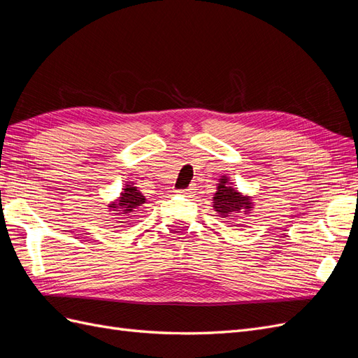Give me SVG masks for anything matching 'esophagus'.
Segmentation results:
<instances>
[{"instance_id": "obj_1", "label": "esophagus", "mask_w": 358, "mask_h": 358, "mask_svg": "<svg viewBox=\"0 0 358 358\" xmlns=\"http://www.w3.org/2000/svg\"><path fill=\"white\" fill-rule=\"evenodd\" d=\"M178 192H179V194H182V196H189V194H192V188H187V189H179Z\"/></svg>"}]
</instances>
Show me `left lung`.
I'll return each instance as SVG.
<instances>
[{
	"label": "left lung",
	"mask_w": 358,
	"mask_h": 358,
	"mask_svg": "<svg viewBox=\"0 0 358 358\" xmlns=\"http://www.w3.org/2000/svg\"><path fill=\"white\" fill-rule=\"evenodd\" d=\"M216 189L218 191L215 192L213 197V209L220 213L221 218H229L231 213H237L241 210L248 212L252 209L251 199L237 192V189L231 187V183L225 176L220 179L218 188Z\"/></svg>",
	"instance_id": "8db88e82"
}]
</instances>
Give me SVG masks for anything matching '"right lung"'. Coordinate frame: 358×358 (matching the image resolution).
Returning a JSON list of instances; mask_svg holds the SVG:
<instances>
[{"label":"right lung","instance_id":"right-lung-1","mask_svg":"<svg viewBox=\"0 0 358 358\" xmlns=\"http://www.w3.org/2000/svg\"><path fill=\"white\" fill-rule=\"evenodd\" d=\"M146 203L145 196H142V192L137 189L134 185H125L124 191L121 192V197H119L116 201L109 204V209L113 212H119V215L124 213H134L140 209V206ZM136 216V215H133Z\"/></svg>","mask_w":358,"mask_h":358}]
</instances>
